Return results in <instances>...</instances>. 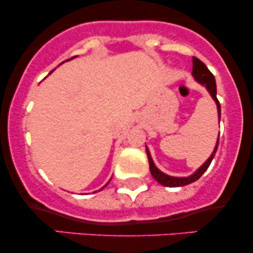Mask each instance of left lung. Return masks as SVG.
<instances>
[{
	"mask_svg": "<svg viewBox=\"0 0 253 253\" xmlns=\"http://www.w3.org/2000/svg\"><path fill=\"white\" fill-rule=\"evenodd\" d=\"M191 74H193L194 78H195L197 82L203 84V85L207 88L208 91H210L211 96L214 98V101L216 102L217 113H219V119H220L221 118V107H220L219 100H217V97H216V83H215V78H214L213 74L208 70V68L205 65V63L201 62V60L196 57H193V72H191ZM217 146H219V138H217L215 149H214L211 156L208 158V161L206 162V163L203 164L202 167L200 168V169L197 170L195 173H194V175H191L189 177H183V178H179V177L168 176V175H165V173L162 172V171H159L158 169H157L155 163H153L152 158H151L150 151L147 150V147H146V155H147V158H149L151 175L153 176V178H155L157 182L161 183L162 185H165V187L173 188V187H183V185L190 184V183L197 181V179H199L200 177L203 175V172H205V171L210 168L211 161H213L214 156H215V153H216Z\"/></svg>",
	"mask_w": 253,
	"mask_h": 253,
	"instance_id": "left-lung-1",
	"label": "left lung"
}]
</instances>
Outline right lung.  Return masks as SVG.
<instances>
[{"label": "right lung", "instance_id": "obj_1", "mask_svg": "<svg viewBox=\"0 0 253 253\" xmlns=\"http://www.w3.org/2000/svg\"><path fill=\"white\" fill-rule=\"evenodd\" d=\"M106 185H107V184H106Z\"/></svg>", "mask_w": 253, "mask_h": 253}]
</instances>
